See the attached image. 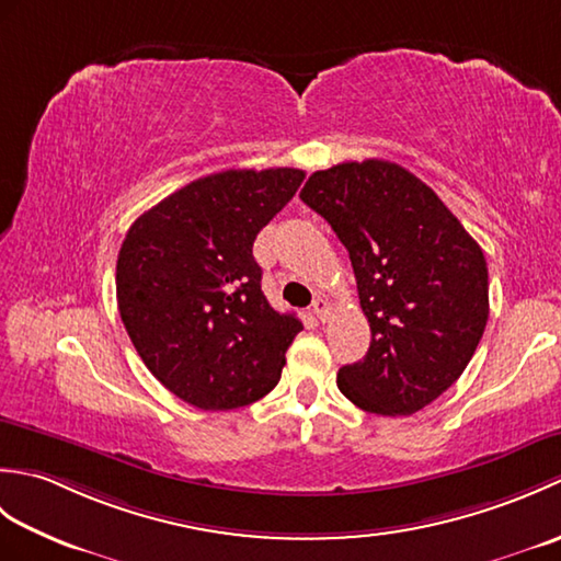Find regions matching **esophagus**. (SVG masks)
<instances>
[{
	"label": "esophagus",
	"mask_w": 561,
	"mask_h": 561,
	"mask_svg": "<svg viewBox=\"0 0 561 561\" xmlns=\"http://www.w3.org/2000/svg\"><path fill=\"white\" fill-rule=\"evenodd\" d=\"M328 313H330V304H328L325 299H316V301H313V316H316L318 320H325Z\"/></svg>",
	"instance_id": "esophagus-1"
}]
</instances>
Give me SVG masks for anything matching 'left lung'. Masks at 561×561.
<instances>
[{
	"mask_svg": "<svg viewBox=\"0 0 561 561\" xmlns=\"http://www.w3.org/2000/svg\"><path fill=\"white\" fill-rule=\"evenodd\" d=\"M301 199L350 260L371 347L340 368L337 388L371 414H414L448 390L490 318L478 241L432 187L398 163H337L308 178Z\"/></svg>",
	"mask_w": 561,
	"mask_h": 561,
	"instance_id": "obj_1",
	"label": "left lung"
}]
</instances>
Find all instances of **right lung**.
<instances>
[{
  "label": "right lung",
  "mask_w": 561,
  "mask_h": 561,
  "mask_svg": "<svg viewBox=\"0 0 561 561\" xmlns=\"http://www.w3.org/2000/svg\"><path fill=\"white\" fill-rule=\"evenodd\" d=\"M304 178L299 169L211 173L129 226L117 308L141 362L187 404L245 408L279 383L304 325L267 304L253 243Z\"/></svg>",
  "instance_id": "right-lung-1"
}]
</instances>
